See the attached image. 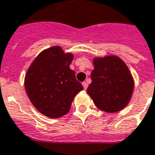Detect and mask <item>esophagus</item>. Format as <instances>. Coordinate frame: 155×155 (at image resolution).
<instances>
[{
  "label": "esophagus",
  "instance_id": "obj_1",
  "mask_svg": "<svg viewBox=\"0 0 155 155\" xmlns=\"http://www.w3.org/2000/svg\"><path fill=\"white\" fill-rule=\"evenodd\" d=\"M82 86H83L84 87V90H86L87 87H88V84H87V82H86V81H84V82H82Z\"/></svg>",
  "mask_w": 155,
  "mask_h": 155
}]
</instances>
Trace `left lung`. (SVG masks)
<instances>
[{"label": "left lung", "mask_w": 155, "mask_h": 155, "mask_svg": "<svg viewBox=\"0 0 155 155\" xmlns=\"http://www.w3.org/2000/svg\"><path fill=\"white\" fill-rule=\"evenodd\" d=\"M91 83L87 88L94 105L101 111L113 113L121 111L131 99L134 78L126 64L114 55L93 59Z\"/></svg>", "instance_id": "left-lung-1"}]
</instances>
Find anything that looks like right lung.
<instances>
[{
  "instance_id": "right-lung-1",
  "label": "right lung",
  "mask_w": 155,
  "mask_h": 155,
  "mask_svg": "<svg viewBox=\"0 0 155 155\" xmlns=\"http://www.w3.org/2000/svg\"><path fill=\"white\" fill-rule=\"evenodd\" d=\"M74 59L60 46L45 49L27 69L24 85L35 107L44 116L59 118L70 110L72 102L83 86L69 68Z\"/></svg>"
}]
</instances>
